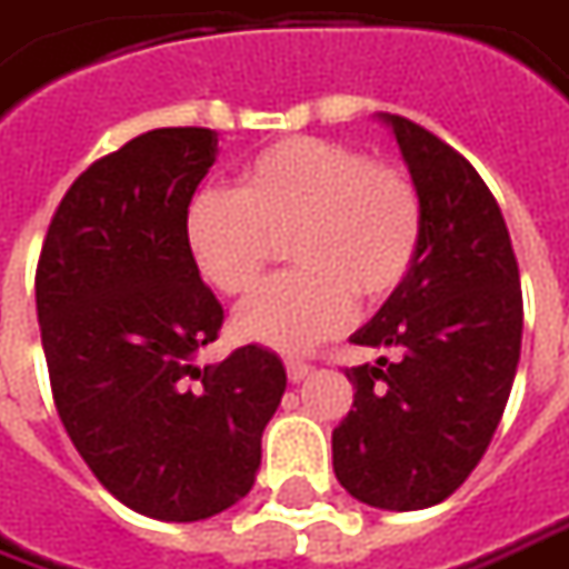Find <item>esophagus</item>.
<instances>
[{"instance_id": "1", "label": "esophagus", "mask_w": 569, "mask_h": 569, "mask_svg": "<svg viewBox=\"0 0 569 569\" xmlns=\"http://www.w3.org/2000/svg\"><path fill=\"white\" fill-rule=\"evenodd\" d=\"M308 371H311V365L302 362V359H286V378L292 383H299L302 378H308Z\"/></svg>"}]
</instances>
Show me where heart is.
I'll use <instances>...</instances> for the list:
<instances>
[{"mask_svg":"<svg viewBox=\"0 0 569 569\" xmlns=\"http://www.w3.org/2000/svg\"><path fill=\"white\" fill-rule=\"evenodd\" d=\"M425 207L397 163L346 141L292 134L254 153L239 188L191 198L186 246L198 273L242 296L289 242L296 270L239 305L232 330L248 343L302 352L352 321L356 299L378 308L419 261Z\"/></svg>","mask_w":569,"mask_h":569,"instance_id":"1","label":"heart"}]
</instances>
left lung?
<instances>
[{"instance_id":"obj_1","label":"left lung","mask_w":569,"mask_h":569,"mask_svg":"<svg viewBox=\"0 0 569 569\" xmlns=\"http://www.w3.org/2000/svg\"><path fill=\"white\" fill-rule=\"evenodd\" d=\"M393 128L425 207L419 261L356 346L393 349L346 368L352 409L333 428V472L381 510H425L479 466L517 378L522 292L510 232L472 163L402 116Z\"/></svg>"}]
</instances>
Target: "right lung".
Wrapping results in <instances>:
<instances>
[{
    "mask_svg": "<svg viewBox=\"0 0 569 569\" xmlns=\"http://www.w3.org/2000/svg\"><path fill=\"white\" fill-rule=\"evenodd\" d=\"M213 160L217 131L153 128L90 163L52 213L33 283L71 443L109 495L163 522L246 498L286 390L264 346L194 362L223 327L186 246L188 204Z\"/></svg>",
    "mask_w": 569,
    "mask_h": 569,
    "instance_id": "right-lung-1",
    "label": "right lung"
}]
</instances>
